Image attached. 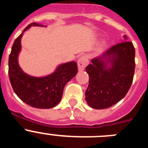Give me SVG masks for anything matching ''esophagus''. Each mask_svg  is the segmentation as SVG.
<instances>
[{
    "label": "esophagus",
    "mask_w": 148,
    "mask_h": 148,
    "mask_svg": "<svg viewBox=\"0 0 148 148\" xmlns=\"http://www.w3.org/2000/svg\"><path fill=\"white\" fill-rule=\"evenodd\" d=\"M87 64H88V59H87L86 56H83L78 58V67L79 71H82V70H84V68L86 67Z\"/></svg>",
    "instance_id": "esophagus-1"
}]
</instances>
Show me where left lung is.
I'll use <instances>...</instances> for the list:
<instances>
[{
  "instance_id": "1",
  "label": "left lung",
  "mask_w": 148,
  "mask_h": 148,
  "mask_svg": "<svg viewBox=\"0 0 148 148\" xmlns=\"http://www.w3.org/2000/svg\"><path fill=\"white\" fill-rule=\"evenodd\" d=\"M91 61L86 67L89 85L85 99L94 109L108 108L125 97L132 84L136 66L133 43L116 44Z\"/></svg>"
}]
</instances>
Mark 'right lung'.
<instances>
[{
  "label": "right lung",
  "instance_id": "1",
  "mask_svg": "<svg viewBox=\"0 0 148 148\" xmlns=\"http://www.w3.org/2000/svg\"><path fill=\"white\" fill-rule=\"evenodd\" d=\"M32 26L43 27L37 23H32L23 32ZM22 35L23 33L15 40L9 57V77L13 90L19 99L31 107L40 109L54 108L61 101L66 84L78 73L77 64L75 61L63 64L53 73L41 78L27 75L18 62Z\"/></svg>",
  "mask_w": 148,
  "mask_h": 148
}]
</instances>
